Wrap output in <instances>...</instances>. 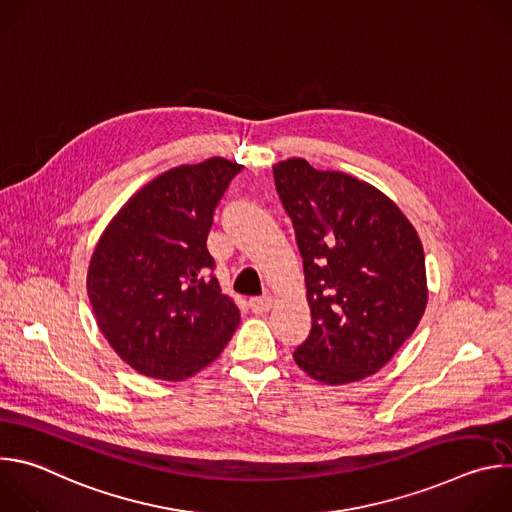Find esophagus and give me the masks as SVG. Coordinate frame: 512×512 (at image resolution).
I'll use <instances>...</instances> for the list:
<instances>
[{
	"mask_svg": "<svg viewBox=\"0 0 512 512\" xmlns=\"http://www.w3.org/2000/svg\"><path fill=\"white\" fill-rule=\"evenodd\" d=\"M249 308L255 312V314H265L273 308V298L271 296H259V298H251L249 300Z\"/></svg>",
	"mask_w": 512,
	"mask_h": 512,
	"instance_id": "esophagus-1",
	"label": "esophagus"
}]
</instances>
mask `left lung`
I'll use <instances>...</instances> for the list:
<instances>
[{
    "mask_svg": "<svg viewBox=\"0 0 512 512\" xmlns=\"http://www.w3.org/2000/svg\"><path fill=\"white\" fill-rule=\"evenodd\" d=\"M273 178L296 229L312 314L310 336L294 352L298 367L334 387L367 379L425 312L421 239L387 194L350 174L289 158Z\"/></svg>",
    "mask_w": 512,
    "mask_h": 512,
    "instance_id": "obj_1",
    "label": "left lung"
}]
</instances>
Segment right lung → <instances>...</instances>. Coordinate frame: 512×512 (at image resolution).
Wrapping results in <instances>:
<instances>
[{"label":"right lung","mask_w":512,"mask_h":512,"mask_svg":"<svg viewBox=\"0 0 512 512\" xmlns=\"http://www.w3.org/2000/svg\"><path fill=\"white\" fill-rule=\"evenodd\" d=\"M241 170L225 158L172 168L141 186L99 237L87 294L99 330L133 371L184 381L237 330L241 314L210 273L206 237Z\"/></svg>","instance_id":"obj_1"}]
</instances>
